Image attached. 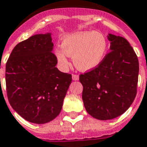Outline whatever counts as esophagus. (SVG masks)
<instances>
[{"mask_svg":"<svg viewBox=\"0 0 147 147\" xmlns=\"http://www.w3.org/2000/svg\"><path fill=\"white\" fill-rule=\"evenodd\" d=\"M79 79V76L78 75H72V80L74 81H78Z\"/></svg>","mask_w":147,"mask_h":147,"instance_id":"esophagus-1","label":"esophagus"}]
</instances>
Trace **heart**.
I'll use <instances>...</instances> for the list:
<instances>
[{
  "mask_svg": "<svg viewBox=\"0 0 147 147\" xmlns=\"http://www.w3.org/2000/svg\"><path fill=\"white\" fill-rule=\"evenodd\" d=\"M108 41L98 31H80L69 34L61 38V48L55 51L59 67L63 70L69 66V57H72L74 65L82 71L97 68L108 51Z\"/></svg>",
  "mask_w": 147,
  "mask_h": 147,
  "instance_id": "obj_1",
  "label": "heart"
}]
</instances>
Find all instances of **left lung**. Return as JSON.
I'll return each mask as SVG.
<instances>
[{"instance_id": "1", "label": "left lung", "mask_w": 147, "mask_h": 147, "mask_svg": "<svg viewBox=\"0 0 147 147\" xmlns=\"http://www.w3.org/2000/svg\"><path fill=\"white\" fill-rule=\"evenodd\" d=\"M110 52L93 70L80 75L82 100L87 113L99 120L118 117L136 96L139 61L128 41L108 34Z\"/></svg>"}]
</instances>
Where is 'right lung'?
I'll use <instances>...</instances> for the list:
<instances>
[{
  "mask_svg": "<svg viewBox=\"0 0 147 147\" xmlns=\"http://www.w3.org/2000/svg\"><path fill=\"white\" fill-rule=\"evenodd\" d=\"M51 33L21 41L6 64L7 95L11 107L30 123L44 124L59 116L71 82L70 74L57 69Z\"/></svg>",
  "mask_w": 147,
  "mask_h": 147,
  "instance_id": "obj_1",
  "label": "right lung"
}]
</instances>
